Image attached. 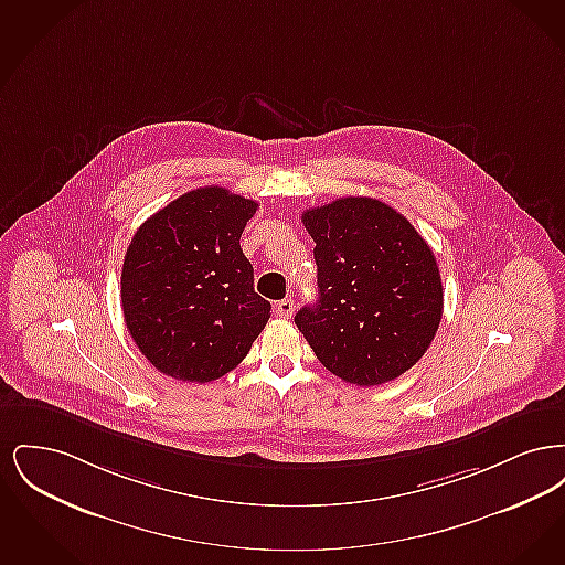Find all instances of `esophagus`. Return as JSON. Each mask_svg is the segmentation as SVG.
Segmentation results:
<instances>
[{
  "mask_svg": "<svg viewBox=\"0 0 565 565\" xmlns=\"http://www.w3.org/2000/svg\"><path fill=\"white\" fill-rule=\"evenodd\" d=\"M275 313H277L279 318H284V320H290L292 313H295V300H292V298L279 300V302L275 305Z\"/></svg>",
  "mask_w": 565,
  "mask_h": 565,
  "instance_id": "obj_1",
  "label": "esophagus"
}]
</instances>
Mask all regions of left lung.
<instances>
[{"label": "left lung", "mask_w": 565, "mask_h": 565, "mask_svg": "<svg viewBox=\"0 0 565 565\" xmlns=\"http://www.w3.org/2000/svg\"><path fill=\"white\" fill-rule=\"evenodd\" d=\"M316 242V305L295 316L318 360L355 385L406 373L430 348L443 318L434 252L415 226L371 196L302 212Z\"/></svg>", "instance_id": "obj_1"}]
</instances>
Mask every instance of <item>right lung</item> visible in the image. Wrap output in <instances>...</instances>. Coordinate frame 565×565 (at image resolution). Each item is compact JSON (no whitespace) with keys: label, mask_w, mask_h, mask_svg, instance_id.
I'll return each instance as SVG.
<instances>
[{"label":"right lung","mask_w":565,"mask_h":565,"mask_svg":"<svg viewBox=\"0 0 565 565\" xmlns=\"http://www.w3.org/2000/svg\"><path fill=\"white\" fill-rule=\"evenodd\" d=\"M258 203L190 190L150 215L127 247L120 298L135 345L162 375L207 383L233 371L270 318L254 292L243 228Z\"/></svg>","instance_id":"1"}]
</instances>
